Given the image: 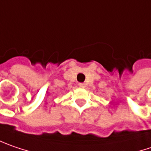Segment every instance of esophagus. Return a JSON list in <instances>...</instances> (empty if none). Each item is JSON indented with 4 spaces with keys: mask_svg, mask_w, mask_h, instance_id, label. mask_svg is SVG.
Listing matches in <instances>:
<instances>
[{
    "mask_svg": "<svg viewBox=\"0 0 151 151\" xmlns=\"http://www.w3.org/2000/svg\"><path fill=\"white\" fill-rule=\"evenodd\" d=\"M78 86H79L80 88H84V87H85V84H84V83H79V84H78Z\"/></svg>",
    "mask_w": 151,
    "mask_h": 151,
    "instance_id": "34e87169",
    "label": "esophagus"
}]
</instances>
